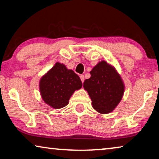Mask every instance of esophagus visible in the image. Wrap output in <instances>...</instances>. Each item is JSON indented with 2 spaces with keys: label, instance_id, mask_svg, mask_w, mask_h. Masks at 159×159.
<instances>
[{
  "label": "esophagus",
  "instance_id": "1",
  "mask_svg": "<svg viewBox=\"0 0 159 159\" xmlns=\"http://www.w3.org/2000/svg\"><path fill=\"white\" fill-rule=\"evenodd\" d=\"M80 80H81L82 83L84 82V80H85V77H84V76H83V75H80Z\"/></svg>",
  "mask_w": 159,
  "mask_h": 159
}]
</instances>
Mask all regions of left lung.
Returning <instances> with one entry per match:
<instances>
[{
	"label": "left lung",
	"instance_id": "1",
	"mask_svg": "<svg viewBox=\"0 0 159 159\" xmlns=\"http://www.w3.org/2000/svg\"><path fill=\"white\" fill-rule=\"evenodd\" d=\"M91 77L83 83L92 100V105L101 114L111 112L120 102L124 84L116 69L102 61L90 71Z\"/></svg>",
	"mask_w": 159,
	"mask_h": 159
}]
</instances>
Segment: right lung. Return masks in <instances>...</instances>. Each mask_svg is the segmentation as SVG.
I'll return each instance as SVG.
<instances>
[{"label": "right lung", "instance_id": "obj_1", "mask_svg": "<svg viewBox=\"0 0 159 159\" xmlns=\"http://www.w3.org/2000/svg\"><path fill=\"white\" fill-rule=\"evenodd\" d=\"M81 87L82 82L79 76L59 62L40 80L42 98L54 109H61L66 106L74 91Z\"/></svg>", "mask_w": 159, "mask_h": 159}]
</instances>
